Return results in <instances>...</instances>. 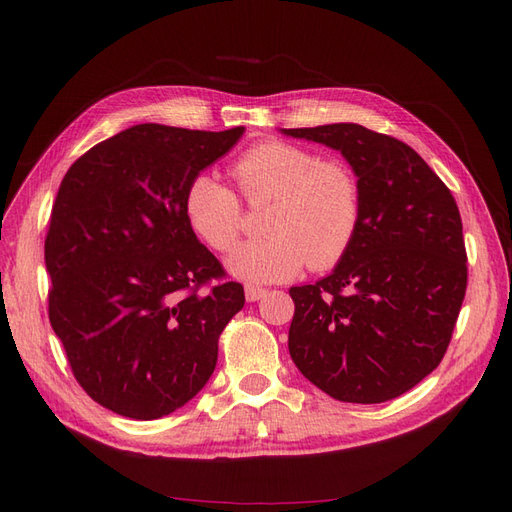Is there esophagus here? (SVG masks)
I'll use <instances>...</instances> for the list:
<instances>
[{"mask_svg":"<svg viewBox=\"0 0 512 512\" xmlns=\"http://www.w3.org/2000/svg\"><path fill=\"white\" fill-rule=\"evenodd\" d=\"M267 294V290L265 288H260V286H252V284H247L245 286V299L250 301V303H254V301H258V299H262Z\"/></svg>","mask_w":512,"mask_h":512,"instance_id":"1","label":"esophagus"}]
</instances>
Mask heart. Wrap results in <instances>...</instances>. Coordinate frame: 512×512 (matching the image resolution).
Instances as JSON below:
<instances>
[{
	"label": "heart",
	"mask_w": 512,
	"mask_h": 512,
	"mask_svg": "<svg viewBox=\"0 0 512 512\" xmlns=\"http://www.w3.org/2000/svg\"><path fill=\"white\" fill-rule=\"evenodd\" d=\"M232 177L250 203L273 198L265 220L269 237L241 243L226 260L239 280L284 282L305 265L331 269L350 250L361 224V185L344 162L322 160L292 143L262 141L232 164ZM183 211L213 250L235 245L243 224L241 203L218 177L198 173L185 188Z\"/></svg>",
	"instance_id": "obj_1"
}]
</instances>
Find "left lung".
Segmentation results:
<instances>
[{
	"label": "left lung",
	"mask_w": 512,
	"mask_h": 512,
	"mask_svg": "<svg viewBox=\"0 0 512 512\" xmlns=\"http://www.w3.org/2000/svg\"><path fill=\"white\" fill-rule=\"evenodd\" d=\"M280 132L339 151L361 185L350 250L316 284L290 288L292 361L348 404L404 395L440 365L466 294L455 198L412 147L359 123Z\"/></svg>",
	"instance_id": "left-lung-1"
}]
</instances>
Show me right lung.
Returning <instances> with one entry per match:
<instances>
[{"label":"right lung","instance_id":"1","mask_svg":"<svg viewBox=\"0 0 512 512\" xmlns=\"http://www.w3.org/2000/svg\"><path fill=\"white\" fill-rule=\"evenodd\" d=\"M245 128L141 123L91 147L59 185L44 241L49 318L74 378L100 406L153 421L203 389L245 303L194 235L188 183Z\"/></svg>","mask_w":512,"mask_h":512}]
</instances>
